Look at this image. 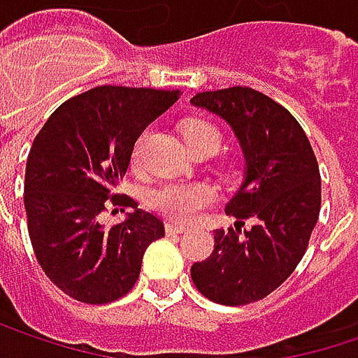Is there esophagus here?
Returning <instances> with one entry per match:
<instances>
[{
    "instance_id": "34e87169",
    "label": "esophagus",
    "mask_w": 358,
    "mask_h": 358,
    "mask_svg": "<svg viewBox=\"0 0 358 358\" xmlns=\"http://www.w3.org/2000/svg\"><path fill=\"white\" fill-rule=\"evenodd\" d=\"M186 231H188L186 227H180L176 223H168V225H166V234H168V236H180V234H186Z\"/></svg>"
}]
</instances>
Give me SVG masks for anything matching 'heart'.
<instances>
[{
	"label": "heart",
	"mask_w": 358,
	"mask_h": 358,
	"mask_svg": "<svg viewBox=\"0 0 358 358\" xmlns=\"http://www.w3.org/2000/svg\"><path fill=\"white\" fill-rule=\"evenodd\" d=\"M182 137L190 149L215 143L219 145V131L207 120H186L182 124ZM137 157V149L135 155ZM215 201V192L209 184L203 182H166L151 190L149 205L168 219L178 223H190L201 217L209 205Z\"/></svg>",
	"instance_id": "b5f03b06"
}]
</instances>
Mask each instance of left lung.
I'll return each instance as SVG.
<instances>
[{"label": "left lung", "instance_id": "obj_1", "mask_svg": "<svg viewBox=\"0 0 358 358\" xmlns=\"http://www.w3.org/2000/svg\"><path fill=\"white\" fill-rule=\"evenodd\" d=\"M190 102L221 116L245 157L244 184L225 209L238 223L215 229L213 254L190 276L215 303L248 306L280 287L308 250L322 205L317 159L295 116L262 92L236 85Z\"/></svg>", "mask_w": 358, "mask_h": 358}]
</instances>
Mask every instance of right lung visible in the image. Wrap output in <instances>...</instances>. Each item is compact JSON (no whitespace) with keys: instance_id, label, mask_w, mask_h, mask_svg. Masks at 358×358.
I'll use <instances>...</instances> for the list:
<instances>
[{"instance_id":"obj_1","label":"right lung","mask_w":358,"mask_h":358,"mask_svg":"<svg viewBox=\"0 0 358 358\" xmlns=\"http://www.w3.org/2000/svg\"><path fill=\"white\" fill-rule=\"evenodd\" d=\"M180 98V90L98 85L63 102L30 147L24 207L36 260L76 301L102 306L127 295L143 252L164 238V221L118 192L135 141ZM110 206L136 211L104 228Z\"/></svg>"}]
</instances>
